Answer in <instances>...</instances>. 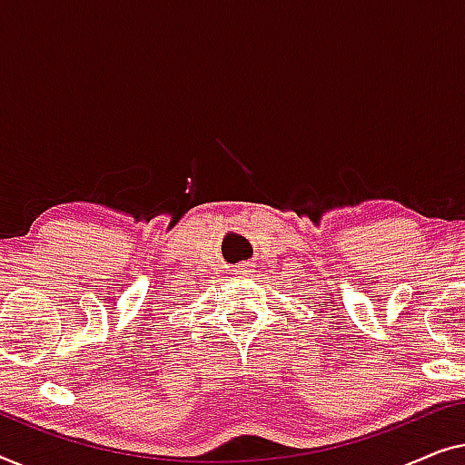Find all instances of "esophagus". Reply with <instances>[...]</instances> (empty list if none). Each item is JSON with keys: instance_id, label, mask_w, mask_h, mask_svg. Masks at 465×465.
<instances>
[{"instance_id": "34e87169", "label": "esophagus", "mask_w": 465, "mask_h": 465, "mask_svg": "<svg viewBox=\"0 0 465 465\" xmlns=\"http://www.w3.org/2000/svg\"><path fill=\"white\" fill-rule=\"evenodd\" d=\"M251 267H252L251 263H238V265L233 267V272H235V273H242V272H248V270H251Z\"/></svg>"}]
</instances>
